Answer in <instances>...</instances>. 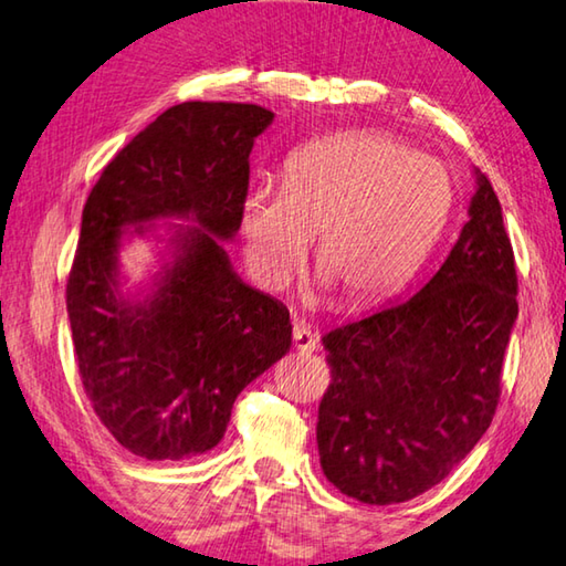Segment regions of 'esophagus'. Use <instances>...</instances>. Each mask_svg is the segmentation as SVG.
<instances>
[{"label":"esophagus","mask_w":566,"mask_h":566,"mask_svg":"<svg viewBox=\"0 0 566 566\" xmlns=\"http://www.w3.org/2000/svg\"><path fill=\"white\" fill-rule=\"evenodd\" d=\"M292 339H294V347H297L300 353H315L317 335H315V332H312L310 325H304V322H297V325H294Z\"/></svg>","instance_id":"34e87169"}]
</instances>
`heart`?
<instances>
[{
	"label": "heart",
	"instance_id": "b5f03b06",
	"mask_svg": "<svg viewBox=\"0 0 566 566\" xmlns=\"http://www.w3.org/2000/svg\"><path fill=\"white\" fill-rule=\"evenodd\" d=\"M455 201L441 160L382 133H343L286 160L280 193L256 188L239 211L249 272L284 290L317 237L322 286L349 310L398 292L441 239Z\"/></svg>",
	"mask_w": 566,
	"mask_h": 566
}]
</instances>
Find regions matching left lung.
Instances as JSON below:
<instances>
[{
    "label": "left lung",
    "instance_id": "1",
    "mask_svg": "<svg viewBox=\"0 0 566 566\" xmlns=\"http://www.w3.org/2000/svg\"><path fill=\"white\" fill-rule=\"evenodd\" d=\"M441 269L408 300L322 337L317 448L329 483L388 506L441 483L491 426L518 315L514 249L489 178Z\"/></svg>",
    "mask_w": 566,
    "mask_h": 566
}]
</instances>
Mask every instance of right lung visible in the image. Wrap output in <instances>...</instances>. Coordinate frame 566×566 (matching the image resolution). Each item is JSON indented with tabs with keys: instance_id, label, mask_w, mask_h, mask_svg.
Masks as SVG:
<instances>
[{
	"instance_id": "right-lung-1",
	"label": "right lung",
	"mask_w": 566,
	"mask_h": 566,
	"mask_svg": "<svg viewBox=\"0 0 566 566\" xmlns=\"http://www.w3.org/2000/svg\"><path fill=\"white\" fill-rule=\"evenodd\" d=\"M272 120L247 103L168 107L85 201L67 280L80 378L103 426L140 459L211 451L239 392L290 353V312L241 282L223 249L239 231L249 154ZM168 218L189 223H155ZM133 238L167 244L138 293L122 290L119 269Z\"/></svg>"
}]
</instances>
